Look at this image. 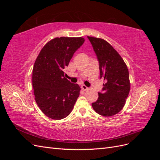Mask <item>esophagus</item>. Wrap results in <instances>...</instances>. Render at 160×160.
Returning <instances> with one entry per match:
<instances>
[{"instance_id": "34e87169", "label": "esophagus", "mask_w": 160, "mask_h": 160, "mask_svg": "<svg viewBox=\"0 0 160 160\" xmlns=\"http://www.w3.org/2000/svg\"><path fill=\"white\" fill-rule=\"evenodd\" d=\"M81 88L82 90H83V91H86V90H88V87H87V86H86V85H82L81 86Z\"/></svg>"}]
</instances>
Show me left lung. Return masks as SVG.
Wrapping results in <instances>:
<instances>
[{
    "instance_id": "obj_1",
    "label": "left lung",
    "mask_w": 160,
    "mask_h": 160,
    "mask_svg": "<svg viewBox=\"0 0 160 160\" xmlns=\"http://www.w3.org/2000/svg\"><path fill=\"white\" fill-rule=\"evenodd\" d=\"M99 61L100 79H103L102 92L92 103L98 114L109 117L119 113L125 103L130 90L126 64L113 47L101 38L88 37Z\"/></svg>"
}]
</instances>
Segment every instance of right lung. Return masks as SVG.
I'll return each instance as SVG.
<instances>
[{
    "instance_id": "obj_1",
    "label": "right lung",
    "mask_w": 160,
    "mask_h": 160,
    "mask_svg": "<svg viewBox=\"0 0 160 160\" xmlns=\"http://www.w3.org/2000/svg\"><path fill=\"white\" fill-rule=\"evenodd\" d=\"M82 37L55 38L43 47L32 69L35 101L47 117L61 119L73 108L81 90L71 83L63 72L75 52L83 44Z\"/></svg>"
}]
</instances>
